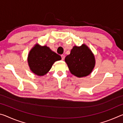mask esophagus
I'll return each instance as SVG.
<instances>
[{
  "mask_svg": "<svg viewBox=\"0 0 123 123\" xmlns=\"http://www.w3.org/2000/svg\"><path fill=\"white\" fill-rule=\"evenodd\" d=\"M64 57H65V56H64V55H61V58L62 60H63L64 59Z\"/></svg>",
  "mask_w": 123,
  "mask_h": 123,
  "instance_id": "esophagus-1",
  "label": "esophagus"
}]
</instances>
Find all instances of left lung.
Wrapping results in <instances>:
<instances>
[{"mask_svg": "<svg viewBox=\"0 0 123 123\" xmlns=\"http://www.w3.org/2000/svg\"><path fill=\"white\" fill-rule=\"evenodd\" d=\"M64 60L70 73L78 78L90 74L95 64L93 53L84 44L80 47L74 46Z\"/></svg>", "mask_w": 123, "mask_h": 123, "instance_id": "1", "label": "left lung"}]
</instances>
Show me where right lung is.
Instances as JSON below:
<instances>
[{
	"label": "right lung",
	"instance_id": "obj_1",
	"mask_svg": "<svg viewBox=\"0 0 123 123\" xmlns=\"http://www.w3.org/2000/svg\"><path fill=\"white\" fill-rule=\"evenodd\" d=\"M61 60V57L46 45L36 44L31 49L28 62L30 70L37 75L43 76L51 69L54 63Z\"/></svg>",
	"mask_w": 123,
	"mask_h": 123
}]
</instances>
